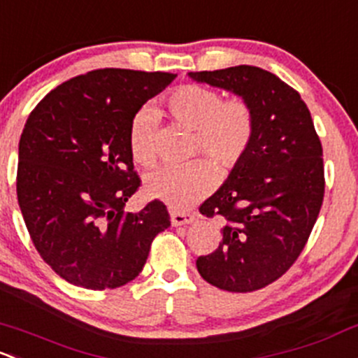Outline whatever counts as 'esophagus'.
<instances>
[{"label": "esophagus", "mask_w": 358, "mask_h": 358, "mask_svg": "<svg viewBox=\"0 0 358 358\" xmlns=\"http://www.w3.org/2000/svg\"><path fill=\"white\" fill-rule=\"evenodd\" d=\"M194 220H195L194 214H190V213H176V210H173L171 213L173 227H183V224H190Z\"/></svg>", "instance_id": "1"}]
</instances>
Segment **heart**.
Segmentation results:
<instances>
[{
  "label": "heart",
  "mask_w": 358,
  "mask_h": 358,
  "mask_svg": "<svg viewBox=\"0 0 358 358\" xmlns=\"http://www.w3.org/2000/svg\"><path fill=\"white\" fill-rule=\"evenodd\" d=\"M168 111L175 122L194 130V152L204 150L221 169L235 168L247 154L255 130L254 113L240 97L223 101L217 90L201 85H182L168 97ZM157 115L142 108L130 123V150L142 166L156 159L152 135ZM216 182V171L206 159H195L183 168L164 166L145 180V195L166 202L173 209H185L204 197Z\"/></svg>",
  "instance_id": "heart-1"
}]
</instances>
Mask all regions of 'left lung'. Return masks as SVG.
<instances>
[{
    "label": "left lung",
    "instance_id": "1",
    "mask_svg": "<svg viewBox=\"0 0 358 358\" xmlns=\"http://www.w3.org/2000/svg\"><path fill=\"white\" fill-rule=\"evenodd\" d=\"M189 77L229 90L254 113L247 154L199 209L223 228L197 271L227 292H255L292 268L314 228L324 197L321 141L300 94L271 71L240 65Z\"/></svg>",
    "mask_w": 358,
    "mask_h": 358
}]
</instances>
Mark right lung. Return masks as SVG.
Returning <instances> with one entry per match:
<instances>
[{"mask_svg": "<svg viewBox=\"0 0 358 358\" xmlns=\"http://www.w3.org/2000/svg\"><path fill=\"white\" fill-rule=\"evenodd\" d=\"M175 77L92 70L52 89L29 115L18 144V206L41 257L75 287L135 280L154 236L169 227L163 202L138 213H125V204L141 185L130 123Z\"/></svg>", "mask_w": 358, "mask_h": 358, "instance_id": "add662e5", "label": "right lung"}]
</instances>
